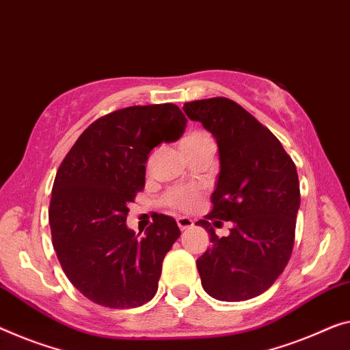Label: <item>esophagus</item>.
<instances>
[{"instance_id":"esophagus-1","label":"esophagus","mask_w":350,"mask_h":350,"mask_svg":"<svg viewBox=\"0 0 350 350\" xmlns=\"http://www.w3.org/2000/svg\"><path fill=\"white\" fill-rule=\"evenodd\" d=\"M176 221L180 231H185V229H190L193 226V220L189 217H177Z\"/></svg>"}]
</instances>
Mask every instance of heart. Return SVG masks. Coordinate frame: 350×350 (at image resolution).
Here are the masks:
<instances>
[{
    "mask_svg": "<svg viewBox=\"0 0 350 350\" xmlns=\"http://www.w3.org/2000/svg\"><path fill=\"white\" fill-rule=\"evenodd\" d=\"M180 148L184 154H190L207 148L215 149V143L208 133L202 132V130H195V132L185 135ZM165 202L171 207L179 208V211H190L200 202V193L193 189H174L166 195Z\"/></svg>",
    "mask_w": 350,
    "mask_h": 350,
    "instance_id": "b5f03b06",
    "label": "heart"
}]
</instances>
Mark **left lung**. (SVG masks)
Listing matches in <instances>:
<instances>
[{
	"instance_id": "8db88e82",
	"label": "left lung",
	"mask_w": 350,
	"mask_h": 350,
	"mask_svg": "<svg viewBox=\"0 0 350 350\" xmlns=\"http://www.w3.org/2000/svg\"><path fill=\"white\" fill-rule=\"evenodd\" d=\"M182 109L212 133L220 155L213 208L196 223L212 242L196 260L201 284L217 300L253 299L275 283L291 258L300 207L297 168L278 138L236 102L213 97ZM208 219L231 221L230 236L218 238Z\"/></svg>"
}]
</instances>
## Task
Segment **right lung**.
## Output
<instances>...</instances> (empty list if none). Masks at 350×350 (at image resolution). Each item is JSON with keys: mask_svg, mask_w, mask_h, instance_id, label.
<instances>
[{"mask_svg": "<svg viewBox=\"0 0 350 350\" xmlns=\"http://www.w3.org/2000/svg\"><path fill=\"white\" fill-rule=\"evenodd\" d=\"M185 124L173 103L118 109L94 121L59 165L51 239L67 278L94 304L135 308L157 292L161 262L180 236L177 223L157 213L139 237L125 221L144 189L150 150L177 142Z\"/></svg>", "mask_w": 350, "mask_h": 350, "instance_id": "obj_1", "label": "right lung"}]
</instances>
